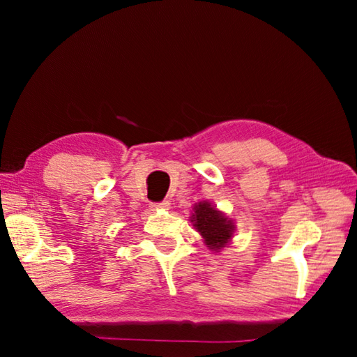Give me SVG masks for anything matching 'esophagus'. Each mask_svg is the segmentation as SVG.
<instances>
[{"instance_id":"1","label":"esophagus","mask_w":357,"mask_h":357,"mask_svg":"<svg viewBox=\"0 0 357 357\" xmlns=\"http://www.w3.org/2000/svg\"><path fill=\"white\" fill-rule=\"evenodd\" d=\"M151 208H153V209H167V208H170V202L164 200V202H159V203H153V204H151Z\"/></svg>"}]
</instances>
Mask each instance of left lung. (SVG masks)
<instances>
[{
	"instance_id": "left-lung-1",
	"label": "left lung",
	"mask_w": 357,
	"mask_h": 357,
	"mask_svg": "<svg viewBox=\"0 0 357 357\" xmlns=\"http://www.w3.org/2000/svg\"><path fill=\"white\" fill-rule=\"evenodd\" d=\"M193 227L200 231L204 243L214 250L225 247L233 236L234 225L225 215L219 213L209 203H198L195 206V214L192 217Z\"/></svg>"
}]
</instances>
